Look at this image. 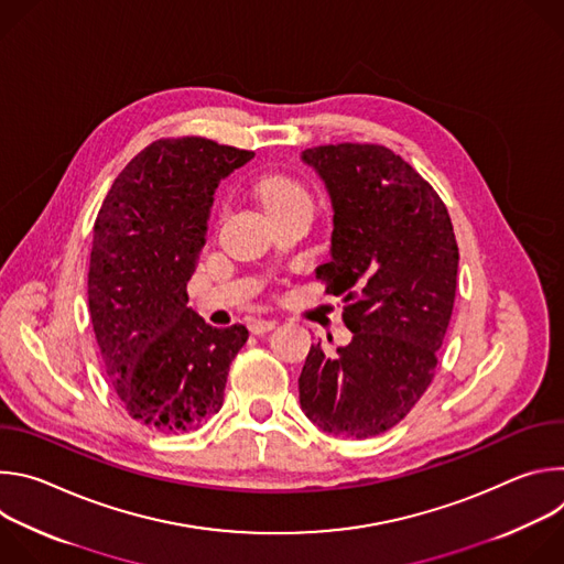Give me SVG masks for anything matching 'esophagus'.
Masks as SVG:
<instances>
[{
	"label": "esophagus",
	"instance_id": "esophagus-1",
	"mask_svg": "<svg viewBox=\"0 0 564 564\" xmlns=\"http://www.w3.org/2000/svg\"><path fill=\"white\" fill-rule=\"evenodd\" d=\"M276 328V321L274 318H254L250 321V333L252 335H265L270 330Z\"/></svg>",
	"mask_w": 564,
	"mask_h": 564
}]
</instances>
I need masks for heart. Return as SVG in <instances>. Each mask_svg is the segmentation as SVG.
I'll return each instance as SVG.
<instances>
[{"label": "heart", "mask_w": 564, "mask_h": 564, "mask_svg": "<svg viewBox=\"0 0 564 564\" xmlns=\"http://www.w3.org/2000/svg\"><path fill=\"white\" fill-rule=\"evenodd\" d=\"M259 196L268 212L285 209L292 205H310V196L301 183L288 176H268L259 183Z\"/></svg>", "instance_id": "b5f03b06"}]
</instances>
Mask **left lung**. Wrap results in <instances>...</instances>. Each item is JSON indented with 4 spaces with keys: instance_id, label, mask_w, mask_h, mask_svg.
<instances>
[{
    "instance_id": "8db88e82",
    "label": "left lung",
    "mask_w": 564,
    "mask_h": 564,
    "mask_svg": "<svg viewBox=\"0 0 564 564\" xmlns=\"http://www.w3.org/2000/svg\"><path fill=\"white\" fill-rule=\"evenodd\" d=\"M301 160L333 205L330 261L316 276L344 296L352 333L335 352L310 348L301 411L330 435L366 440L404 420L429 388L459 252L435 189L390 149L346 142L305 149Z\"/></svg>"
}]
</instances>
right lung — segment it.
<instances>
[{"mask_svg":"<svg viewBox=\"0 0 564 564\" xmlns=\"http://www.w3.org/2000/svg\"><path fill=\"white\" fill-rule=\"evenodd\" d=\"M252 151L205 138L158 140L113 181L94 227L89 312L127 413L189 433L220 411L246 326L214 328L187 307L214 194Z\"/></svg>","mask_w":564,"mask_h":564,"instance_id":"obj_1","label":"right lung"}]
</instances>
